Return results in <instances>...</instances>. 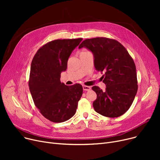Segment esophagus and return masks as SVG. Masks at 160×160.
Returning <instances> with one entry per match:
<instances>
[{
    "label": "esophagus",
    "instance_id": "1",
    "mask_svg": "<svg viewBox=\"0 0 160 160\" xmlns=\"http://www.w3.org/2000/svg\"><path fill=\"white\" fill-rule=\"evenodd\" d=\"M83 91H89L91 89V87L88 86H83Z\"/></svg>",
    "mask_w": 160,
    "mask_h": 160
}]
</instances>
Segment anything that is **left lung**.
<instances>
[{"instance_id":"8db88e82","label":"left lung","mask_w":160,"mask_h":160,"mask_svg":"<svg viewBox=\"0 0 160 160\" xmlns=\"http://www.w3.org/2000/svg\"><path fill=\"white\" fill-rule=\"evenodd\" d=\"M82 47L93 52L95 69L104 72L106 91L96 86L92 87L97 93V99L93 103L95 112L112 118L121 116L129 110L138 89L133 58L121 43L113 39H87L78 48Z\"/></svg>"}]
</instances>
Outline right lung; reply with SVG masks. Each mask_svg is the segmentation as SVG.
<instances>
[{
	"mask_svg": "<svg viewBox=\"0 0 160 160\" xmlns=\"http://www.w3.org/2000/svg\"><path fill=\"white\" fill-rule=\"evenodd\" d=\"M82 40L56 39L40 47L31 63L28 86L35 106L44 117L53 122L71 119L77 111L83 88L80 83L66 86L60 81L67 61Z\"/></svg>",
	"mask_w": 160,
	"mask_h": 160,
	"instance_id": "right-lung-1",
	"label": "right lung"
}]
</instances>
